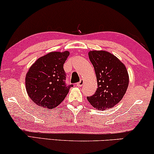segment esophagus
<instances>
[{
  "label": "esophagus",
  "instance_id": "1",
  "mask_svg": "<svg viewBox=\"0 0 154 154\" xmlns=\"http://www.w3.org/2000/svg\"><path fill=\"white\" fill-rule=\"evenodd\" d=\"M84 83H85V81H84V79H82L81 80L79 81V82L77 84V86H78V87H82V85H84Z\"/></svg>",
  "mask_w": 154,
  "mask_h": 154
}]
</instances>
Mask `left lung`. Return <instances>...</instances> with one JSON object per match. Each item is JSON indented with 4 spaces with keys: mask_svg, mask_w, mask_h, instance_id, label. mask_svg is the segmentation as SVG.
<instances>
[{
    "mask_svg": "<svg viewBox=\"0 0 154 154\" xmlns=\"http://www.w3.org/2000/svg\"><path fill=\"white\" fill-rule=\"evenodd\" d=\"M88 55L94 68L97 89L87 100L99 110L114 107L122 100L129 86L126 66L115 55L105 50H91Z\"/></svg>",
    "mask_w": 154,
    "mask_h": 154,
    "instance_id": "8db88e82",
    "label": "left lung"
}]
</instances>
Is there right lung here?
<instances>
[{
    "mask_svg": "<svg viewBox=\"0 0 154 154\" xmlns=\"http://www.w3.org/2000/svg\"><path fill=\"white\" fill-rule=\"evenodd\" d=\"M69 52H51L38 58L25 76L28 97L45 109H53L61 104L72 85L66 86L63 65Z\"/></svg>",
    "mask_w": 154,
    "mask_h": 154,
    "instance_id": "obj_1",
    "label": "right lung"
}]
</instances>
